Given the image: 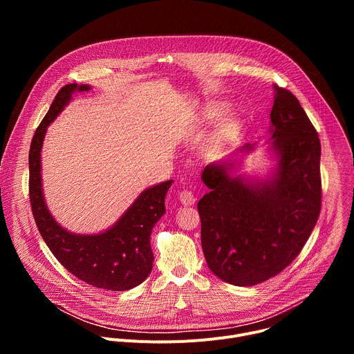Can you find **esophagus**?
<instances>
[{
    "mask_svg": "<svg viewBox=\"0 0 354 354\" xmlns=\"http://www.w3.org/2000/svg\"><path fill=\"white\" fill-rule=\"evenodd\" d=\"M179 200H180L182 205H185V206H192V205H194L196 197H194V193H193L192 190L183 189V190L179 193Z\"/></svg>",
    "mask_w": 354,
    "mask_h": 354,
    "instance_id": "obj_1",
    "label": "esophagus"
}]
</instances>
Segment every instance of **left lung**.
I'll list each match as a JSON object with an SVG mask.
<instances>
[{
    "label": "left lung",
    "instance_id": "1",
    "mask_svg": "<svg viewBox=\"0 0 354 354\" xmlns=\"http://www.w3.org/2000/svg\"><path fill=\"white\" fill-rule=\"evenodd\" d=\"M270 112L276 175L249 183L210 164V189L198 200L201 246L209 269L234 286H255L283 272L304 248L321 213V142L298 99L274 85ZM254 147L245 145L249 151Z\"/></svg>",
    "mask_w": 354,
    "mask_h": 354
}]
</instances>
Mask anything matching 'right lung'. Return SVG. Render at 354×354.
Instances as JSON below:
<instances>
[{"instance_id":"add662e5","label":"right lung","mask_w":354,"mask_h":354,"mask_svg":"<svg viewBox=\"0 0 354 354\" xmlns=\"http://www.w3.org/2000/svg\"><path fill=\"white\" fill-rule=\"evenodd\" d=\"M89 85L68 84L56 95L52 106L36 129L29 151V198L37 230L56 259L89 286L124 291L141 284L153 269L149 236L165 213V196L172 180L144 190L122 218L96 235L71 234L60 227L46 207L41 193L40 151L47 126L70 102L75 91Z\"/></svg>"}]
</instances>
